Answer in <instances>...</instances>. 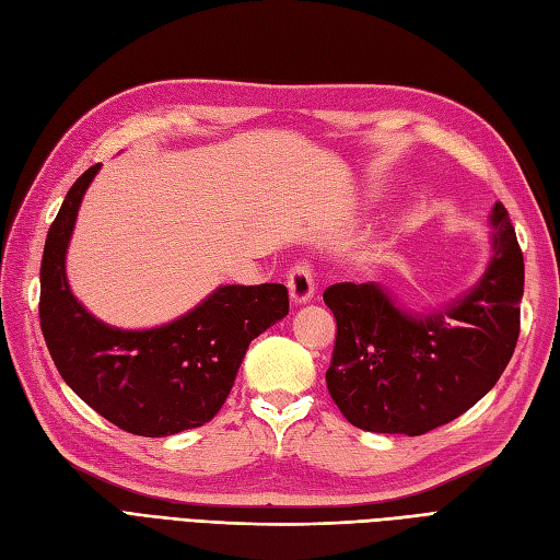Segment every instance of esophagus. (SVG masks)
<instances>
[{"label": "esophagus", "mask_w": 560, "mask_h": 560, "mask_svg": "<svg viewBox=\"0 0 560 560\" xmlns=\"http://www.w3.org/2000/svg\"><path fill=\"white\" fill-rule=\"evenodd\" d=\"M287 287H290V296L294 306H303L308 303L315 294V282H313V273L306 264H296L292 266L290 276H287Z\"/></svg>", "instance_id": "34e87169"}]
</instances>
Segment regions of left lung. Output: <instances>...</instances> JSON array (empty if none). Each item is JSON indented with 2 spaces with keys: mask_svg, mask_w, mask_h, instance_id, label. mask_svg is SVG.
Here are the masks:
<instances>
[{
  "mask_svg": "<svg viewBox=\"0 0 560 560\" xmlns=\"http://www.w3.org/2000/svg\"><path fill=\"white\" fill-rule=\"evenodd\" d=\"M493 254L479 282L442 308L411 311L378 282L325 292L336 317L327 387L354 428L425 434L493 389L518 341L523 254L502 202L490 210Z\"/></svg>",
  "mask_w": 560,
  "mask_h": 560,
  "instance_id": "obj_1",
  "label": "left lung"
}]
</instances>
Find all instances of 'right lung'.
<instances>
[{"instance_id":"add662e5","label":"right lung","mask_w":560,"mask_h":560,"mask_svg":"<svg viewBox=\"0 0 560 560\" xmlns=\"http://www.w3.org/2000/svg\"><path fill=\"white\" fill-rule=\"evenodd\" d=\"M103 165L67 191L42 257V331L62 381L130 434L171 436L222 409L249 343L290 313L287 287L222 284L189 313L151 329L97 319L72 294L65 261L83 194Z\"/></svg>"}]
</instances>
